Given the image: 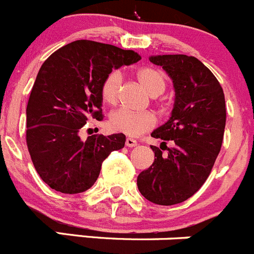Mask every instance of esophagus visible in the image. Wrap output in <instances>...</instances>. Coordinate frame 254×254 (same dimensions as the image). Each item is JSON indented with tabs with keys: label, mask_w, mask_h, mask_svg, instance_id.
<instances>
[{
	"label": "esophagus",
	"mask_w": 254,
	"mask_h": 254,
	"mask_svg": "<svg viewBox=\"0 0 254 254\" xmlns=\"http://www.w3.org/2000/svg\"><path fill=\"white\" fill-rule=\"evenodd\" d=\"M125 145H127V147H134V146H136L137 142H136V140L131 139V137H127V139L125 140Z\"/></svg>",
	"instance_id": "34e87169"
}]
</instances>
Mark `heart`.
Returning <instances> with one entry per match:
<instances>
[{"label": "heart", "instance_id": "heart-1", "mask_svg": "<svg viewBox=\"0 0 254 254\" xmlns=\"http://www.w3.org/2000/svg\"><path fill=\"white\" fill-rule=\"evenodd\" d=\"M137 79L150 95H159L166 88V80L160 70L151 67H142L136 73ZM123 75L119 70H113L105 77L100 87V97L109 105L117 104ZM156 125V117L151 112H134L118 109L109 117V127L114 131L123 132L127 136H139Z\"/></svg>", "mask_w": 254, "mask_h": 254}]
</instances>
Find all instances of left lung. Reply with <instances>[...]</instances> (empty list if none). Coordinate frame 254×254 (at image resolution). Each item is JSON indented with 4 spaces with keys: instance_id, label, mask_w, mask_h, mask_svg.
I'll list each match as a JSON object with an SVG mask.
<instances>
[{
    "instance_id": "1",
    "label": "left lung",
    "mask_w": 254,
    "mask_h": 254,
    "mask_svg": "<svg viewBox=\"0 0 254 254\" xmlns=\"http://www.w3.org/2000/svg\"><path fill=\"white\" fill-rule=\"evenodd\" d=\"M171 77L175 104L171 118L151 134L172 140L174 146H152L155 160L137 176V189L150 202L171 206L184 202L201 189L215 165L223 141L226 103L213 73L192 56L151 57Z\"/></svg>"
}]
</instances>
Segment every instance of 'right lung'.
<instances>
[{"label": "right lung", "instance_id": "add662e5", "mask_svg": "<svg viewBox=\"0 0 254 254\" xmlns=\"http://www.w3.org/2000/svg\"><path fill=\"white\" fill-rule=\"evenodd\" d=\"M140 59L134 51L80 39L44 61L27 104L26 141L34 169L51 189L84 192L110 152L124 147V134L92 135L83 141L79 131L90 119L103 120L105 77Z\"/></svg>", "mask_w": 254, "mask_h": 254}]
</instances>
